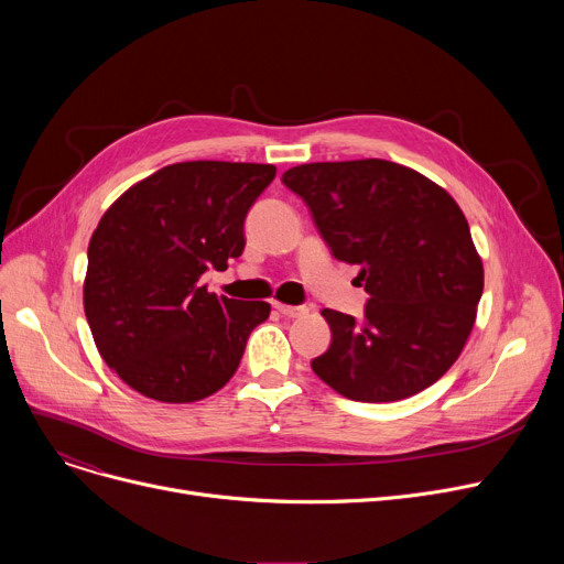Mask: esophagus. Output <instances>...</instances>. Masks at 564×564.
Wrapping results in <instances>:
<instances>
[{
	"mask_svg": "<svg viewBox=\"0 0 564 564\" xmlns=\"http://www.w3.org/2000/svg\"><path fill=\"white\" fill-rule=\"evenodd\" d=\"M274 306L283 317H304L308 313L306 306H285V304H274Z\"/></svg>",
	"mask_w": 564,
	"mask_h": 564,
	"instance_id": "esophagus-1",
	"label": "esophagus"
}]
</instances>
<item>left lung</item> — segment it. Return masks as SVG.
Wrapping results in <instances>:
<instances>
[{
  "label": "left lung",
  "mask_w": 564,
  "mask_h": 564,
  "mask_svg": "<svg viewBox=\"0 0 564 564\" xmlns=\"http://www.w3.org/2000/svg\"><path fill=\"white\" fill-rule=\"evenodd\" d=\"M336 260L361 264L364 317L324 308L332 345L313 372L357 402L421 393L457 361L482 297V260L453 196L387 160L288 169Z\"/></svg>",
  "instance_id": "obj_1"
}]
</instances>
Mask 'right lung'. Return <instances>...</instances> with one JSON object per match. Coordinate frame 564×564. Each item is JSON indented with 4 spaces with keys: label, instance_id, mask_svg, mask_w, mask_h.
Listing matches in <instances>:
<instances>
[{
    "label": "right lung",
    "instance_id": "obj_1",
    "mask_svg": "<svg viewBox=\"0 0 564 564\" xmlns=\"http://www.w3.org/2000/svg\"><path fill=\"white\" fill-rule=\"evenodd\" d=\"M272 164L181 162L130 187L88 242L84 313L105 364L160 402H196L235 375L267 302L200 285L245 251V219Z\"/></svg>",
    "mask_w": 564,
    "mask_h": 564
}]
</instances>
